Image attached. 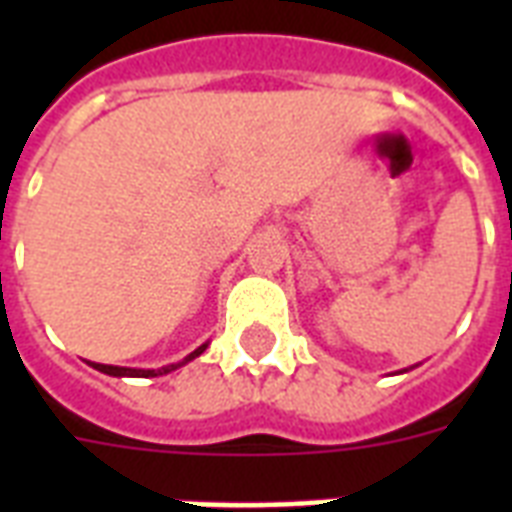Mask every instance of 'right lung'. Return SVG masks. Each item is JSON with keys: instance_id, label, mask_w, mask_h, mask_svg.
I'll return each mask as SVG.
<instances>
[{"instance_id": "obj_1", "label": "right lung", "mask_w": 512, "mask_h": 512, "mask_svg": "<svg viewBox=\"0 0 512 512\" xmlns=\"http://www.w3.org/2000/svg\"><path fill=\"white\" fill-rule=\"evenodd\" d=\"M204 348H207V345H201V348L193 350L191 356L185 358V361H191V358L201 356V353H204ZM185 361H183V364H185ZM92 366H95L98 372L111 374V377H159V374H167V372H172V369H177L180 364L162 366V369H127V366H108V364H92Z\"/></svg>"}]
</instances>
